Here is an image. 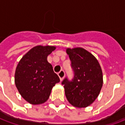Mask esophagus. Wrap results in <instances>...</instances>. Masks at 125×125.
<instances>
[{
    "instance_id": "34e87169",
    "label": "esophagus",
    "mask_w": 125,
    "mask_h": 125,
    "mask_svg": "<svg viewBox=\"0 0 125 125\" xmlns=\"http://www.w3.org/2000/svg\"><path fill=\"white\" fill-rule=\"evenodd\" d=\"M57 75L60 77V80L62 81L63 79V78L65 77V72H64V71L63 70H61L59 73H57Z\"/></svg>"
}]
</instances>
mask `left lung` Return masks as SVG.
<instances>
[{"mask_svg": "<svg viewBox=\"0 0 125 125\" xmlns=\"http://www.w3.org/2000/svg\"><path fill=\"white\" fill-rule=\"evenodd\" d=\"M67 53L73 72L72 80L66 77L62 82L65 96L73 106H88L96 100L102 88V72L98 60L86 49L68 48Z\"/></svg>", "mask_w": 125, "mask_h": 125, "instance_id": "left-lung-1", "label": "left lung"}]
</instances>
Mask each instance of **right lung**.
Masks as SVG:
<instances>
[{"label": "right lung", "instance_id": "add662e5", "mask_svg": "<svg viewBox=\"0 0 125 125\" xmlns=\"http://www.w3.org/2000/svg\"><path fill=\"white\" fill-rule=\"evenodd\" d=\"M55 49L53 46L38 45L29 51L16 68L15 82L20 94L32 104H40L48 100L60 78L47 58Z\"/></svg>", "mask_w": 125, "mask_h": 125}]
</instances>
